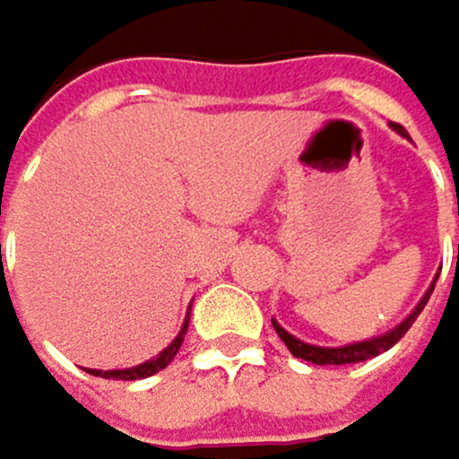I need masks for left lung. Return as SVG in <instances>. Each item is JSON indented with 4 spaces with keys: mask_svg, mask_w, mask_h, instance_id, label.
I'll list each match as a JSON object with an SVG mask.
<instances>
[{
    "mask_svg": "<svg viewBox=\"0 0 459 459\" xmlns=\"http://www.w3.org/2000/svg\"><path fill=\"white\" fill-rule=\"evenodd\" d=\"M457 259H459V247H457ZM435 284L429 287V292L420 298V304L415 307V312L395 325L393 332L382 334V337H373V340H362V342H354V345H342V348H317V345H309V342H300L295 340L290 332H284L279 323L273 320V329L279 332V337L284 340V345L290 348V354L298 357V359H307V362H315V365H351V362H365L370 357H379L382 351H387V348H393L395 342H399L407 332H410V325L415 323V317L420 315V309L427 307V300L432 295Z\"/></svg>",
    "mask_w": 459,
    "mask_h": 459,
    "instance_id": "1",
    "label": "left lung"
}]
</instances>
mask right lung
<instances>
[{
    "instance_id": "obj_1",
    "label": "right lung",
    "mask_w": 459,
    "mask_h": 459,
    "mask_svg": "<svg viewBox=\"0 0 459 459\" xmlns=\"http://www.w3.org/2000/svg\"><path fill=\"white\" fill-rule=\"evenodd\" d=\"M186 325H189V320L184 323V329H180V334L172 340V345H167L164 351H161L159 357H155V359H150V362H144V365H136V368H127V370H91V373H94V377H102V379H122V382H130V379H147V377H152V373L164 370V368L175 359V354L180 351V342H184Z\"/></svg>"
}]
</instances>
